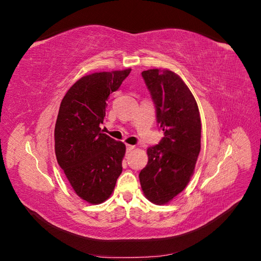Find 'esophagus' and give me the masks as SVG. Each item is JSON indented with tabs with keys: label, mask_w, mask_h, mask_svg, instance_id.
<instances>
[{
	"label": "esophagus",
	"mask_w": 261,
	"mask_h": 261,
	"mask_svg": "<svg viewBox=\"0 0 261 261\" xmlns=\"http://www.w3.org/2000/svg\"><path fill=\"white\" fill-rule=\"evenodd\" d=\"M135 149V146H133V145H126V150H127V152H130L132 150H134Z\"/></svg>",
	"instance_id": "obj_1"
}]
</instances>
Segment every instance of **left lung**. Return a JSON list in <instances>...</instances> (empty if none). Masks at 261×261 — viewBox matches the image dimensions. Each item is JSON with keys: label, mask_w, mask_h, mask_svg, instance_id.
<instances>
[{"label": "left lung", "mask_w": 261, "mask_h": 261, "mask_svg": "<svg viewBox=\"0 0 261 261\" xmlns=\"http://www.w3.org/2000/svg\"><path fill=\"white\" fill-rule=\"evenodd\" d=\"M141 76L164 136L148 148V163L140 171L139 180L147 198L161 204L183 191L193 174L200 152V114L193 93L175 73L148 69Z\"/></svg>", "instance_id": "left-lung-1"}]
</instances>
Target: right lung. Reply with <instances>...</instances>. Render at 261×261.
<instances>
[{
	"mask_svg": "<svg viewBox=\"0 0 261 261\" xmlns=\"http://www.w3.org/2000/svg\"><path fill=\"white\" fill-rule=\"evenodd\" d=\"M130 68L87 75L63 98L55 123V155L82 199L101 203L112 194L122 173L125 145L103 134L107 100Z\"/></svg>",
	"mask_w": 261,
	"mask_h": 261,
	"instance_id": "obj_1",
	"label": "right lung"
}]
</instances>
